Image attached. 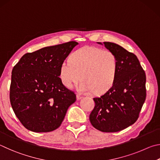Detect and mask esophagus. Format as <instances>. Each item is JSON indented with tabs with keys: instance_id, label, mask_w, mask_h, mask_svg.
Listing matches in <instances>:
<instances>
[{
	"instance_id": "esophagus-1",
	"label": "esophagus",
	"mask_w": 160,
	"mask_h": 160,
	"mask_svg": "<svg viewBox=\"0 0 160 160\" xmlns=\"http://www.w3.org/2000/svg\"><path fill=\"white\" fill-rule=\"evenodd\" d=\"M82 98H83V96H81V95H79V94H77V99L78 100H79L82 99Z\"/></svg>"
}]
</instances>
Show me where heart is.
Here are the masks:
<instances>
[{"label":"heart","mask_w":160,"mask_h":160,"mask_svg":"<svg viewBox=\"0 0 160 160\" xmlns=\"http://www.w3.org/2000/svg\"><path fill=\"white\" fill-rule=\"evenodd\" d=\"M117 59L109 50L93 46L78 49L69 59L62 63L60 78L65 87L72 88L83 80L78 86L82 93H105L115 81Z\"/></svg>","instance_id":"1"}]
</instances>
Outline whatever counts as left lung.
<instances>
[{"label":"left lung","instance_id":"1","mask_svg":"<svg viewBox=\"0 0 160 160\" xmlns=\"http://www.w3.org/2000/svg\"><path fill=\"white\" fill-rule=\"evenodd\" d=\"M117 59V72L112 87L100 97L89 116L94 128L102 132H117L136 122L146 98V77L138 59L119 45L103 42Z\"/></svg>","mask_w":160,"mask_h":160}]
</instances>
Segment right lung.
<instances>
[{"instance_id": "1", "label": "right lung", "mask_w": 160, "mask_h": 160, "mask_svg": "<svg viewBox=\"0 0 160 160\" xmlns=\"http://www.w3.org/2000/svg\"><path fill=\"white\" fill-rule=\"evenodd\" d=\"M69 41L24 55L13 67L10 104L24 127L33 132H50L60 127L76 95L62 83V63L78 45Z\"/></svg>"}]
</instances>
